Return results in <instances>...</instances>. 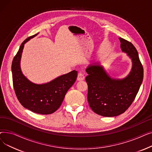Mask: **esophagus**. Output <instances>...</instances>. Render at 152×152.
Here are the masks:
<instances>
[{"mask_svg": "<svg viewBox=\"0 0 152 152\" xmlns=\"http://www.w3.org/2000/svg\"><path fill=\"white\" fill-rule=\"evenodd\" d=\"M84 78H85V76H84V75L83 74V73H82V72H79V73H78V75H77V81H83V80H84Z\"/></svg>", "mask_w": 152, "mask_h": 152, "instance_id": "34e87169", "label": "esophagus"}]
</instances>
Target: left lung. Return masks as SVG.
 Instances as JSON below:
<instances>
[{"label":"left lung","mask_w":152,"mask_h":152,"mask_svg":"<svg viewBox=\"0 0 152 152\" xmlns=\"http://www.w3.org/2000/svg\"><path fill=\"white\" fill-rule=\"evenodd\" d=\"M121 49L131 58L132 68L123 79L112 78L100 63L87 67L86 81L88 85L87 100L94 112L113 117L125 112L134 100L143 81V69L138 52L132 43L119 37Z\"/></svg>","instance_id":"left-lung-1"}]
</instances>
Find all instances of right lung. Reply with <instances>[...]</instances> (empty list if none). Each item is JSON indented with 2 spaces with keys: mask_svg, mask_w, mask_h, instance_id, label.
Returning <instances> with one entry per match:
<instances>
[{
  "mask_svg": "<svg viewBox=\"0 0 152 152\" xmlns=\"http://www.w3.org/2000/svg\"><path fill=\"white\" fill-rule=\"evenodd\" d=\"M37 35L24 41L15 56L12 65L13 84L16 95L24 107L36 113L49 115L60 107L67 91L76 80L77 72L73 70L44 84L30 81L22 73L20 61L24 45Z\"/></svg>",
  "mask_w": 152,
  "mask_h": 152,
  "instance_id": "add662e5",
  "label": "right lung"
}]
</instances>
